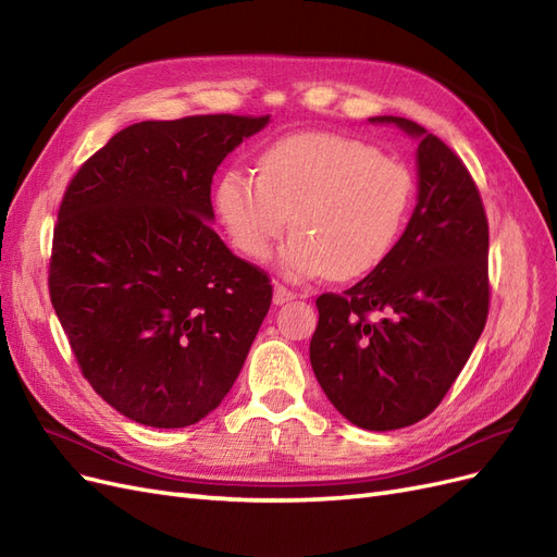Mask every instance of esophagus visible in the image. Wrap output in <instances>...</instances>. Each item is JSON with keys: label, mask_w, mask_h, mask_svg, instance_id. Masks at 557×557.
<instances>
[{"label": "esophagus", "mask_w": 557, "mask_h": 557, "mask_svg": "<svg viewBox=\"0 0 557 557\" xmlns=\"http://www.w3.org/2000/svg\"><path fill=\"white\" fill-rule=\"evenodd\" d=\"M295 297H297V295H295L293 290L285 288V285L274 283V305H285V301H290V299H295Z\"/></svg>", "instance_id": "esophagus-1"}]
</instances>
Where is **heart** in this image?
<instances>
[{
	"label": "heart",
	"mask_w": 557,
	"mask_h": 557,
	"mask_svg": "<svg viewBox=\"0 0 557 557\" xmlns=\"http://www.w3.org/2000/svg\"><path fill=\"white\" fill-rule=\"evenodd\" d=\"M413 199L409 166L334 132H295L258 156V178L221 174L213 209L232 246L267 260L288 227L281 272L295 278H358L391 256Z\"/></svg>",
	"instance_id": "1"
}]
</instances>
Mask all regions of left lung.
<instances>
[{
    "label": "left lung",
    "mask_w": 557,
    "mask_h": 557,
    "mask_svg": "<svg viewBox=\"0 0 557 557\" xmlns=\"http://www.w3.org/2000/svg\"><path fill=\"white\" fill-rule=\"evenodd\" d=\"M418 141V201L399 242L342 295L315 299L309 358L334 409L387 432L430 416L485 327L487 218L462 160L409 117L376 115Z\"/></svg>",
    "instance_id": "obj_1"
}]
</instances>
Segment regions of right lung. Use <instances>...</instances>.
<instances>
[{
    "label": "right lung",
    "mask_w": 557,
    "mask_h": 557,
    "mask_svg": "<svg viewBox=\"0 0 557 557\" xmlns=\"http://www.w3.org/2000/svg\"><path fill=\"white\" fill-rule=\"evenodd\" d=\"M269 115L121 129L66 185L48 290L83 376L150 428L209 416L237 381L272 283L211 227V181Z\"/></svg>",
    "instance_id": "1"
}]
</instances>
